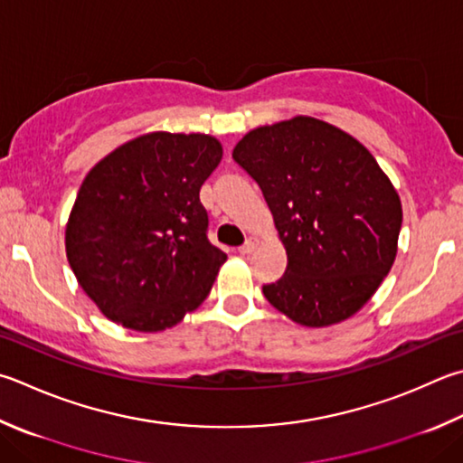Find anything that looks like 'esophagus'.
Instances as JSON below:
<instances>
[{"label": "esophagus", "mask_w": 463, "mask_h": 463, "mask_svg": "<svg viewBox=\"0 0 463 463\" xmlns=\"http://www.w3.org/2000/svg\"><path fill=\"white\" fill-rule=\"evenodd\" d=\"M257 247H259V242L253 241V239H249V241L245 242V245H242V247L239 249V253H241V255H250V253H255Z\"/></svg>", "instance_id": "34e87169"}]
</instances>
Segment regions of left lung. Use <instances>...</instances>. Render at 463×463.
Here are the masks:
<instances>
[{"mask_svg":"<svg viewBox=\"0 0 463 463\" xmlns=\"http://www.w3.org/2000/svg\"><path fill=\"white\" fill-rule=\"evenodd\" d=\"M263 190L288 271L265 285L269 304L306 327L340 324L364 307L399 249L401 198L356 137L296 115L250 129L232 149Z\"/></svg>","mask_w":463,"mask_h":463,"instance_id":"obj_1","label":"left lung"}]
</instances>
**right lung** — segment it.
I'll return each instance as SVG.
<instances>
[{
    "mask_svg": "<svg viewBox=\"0 0 463 463\" xmlns=\"http://www.w3.org/2000/svg\"><path fill=\"white\" fill-rule=\"evenodd\" d=\"M222 159L206 133L151 131L85 175L64 231L66 259L99 312L164 332L206 299L226 255L206 239L200 188Z\"/></svg>",
    "mask_w": 463,
    "mask_h": 463,
    "instance_id": "obj_1",
    "label": "right lung"
}]
</instances>
